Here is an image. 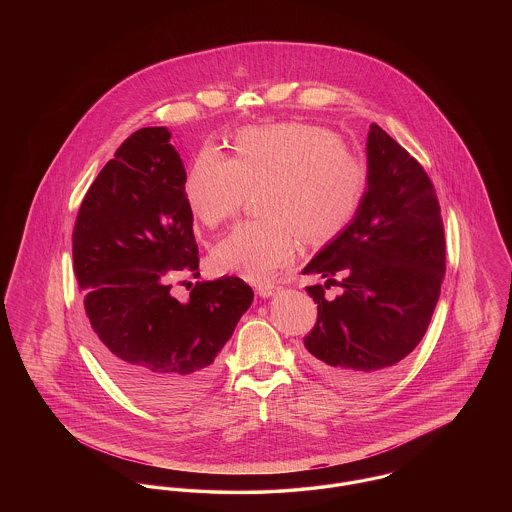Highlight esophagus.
Wrapping results in <instances>:
<instances>
[{
  "instance_id": "1",
  "label": "esophagus",
  "mask_w": 512,
  "mask_h": 512,
  "mask_svg": "<svg viewBox=\"0 0 512 512\" xmlns=\"http://www.w3.org/2000/svg\"><path fill=\"white\" fill-rule=\"evenodd\" d=\"M278 292H280V288L274 286V284H265V286H259V288H257L259 297H263V299H268V297H272V295H276Z\"/></svg>"
}]
</instances>
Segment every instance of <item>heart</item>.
<instances>
[{"instance_id": "obj_1", "label": "heart", "mask_w": 512, "mask_h": 512, "mask_svg": "<svg viewBox=\"0 0 512 512\" xmlns=\"http://www.w3.org/2000/svg\"><path fill=\"white\" fill-rule=\"evenodd\" d=\"M366 167L326 128L282 122L251 126L234 140V157L205 147L195 157L184 195L197 219L215 228L234 219L247 194L261 195L265 222H249L213 251L220 272L265 284L292 265L295 230L307 242L340 234L366 192Z\"/></svg>"}]
</instances>
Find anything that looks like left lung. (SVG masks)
Wrapping results in <instances>:
<instances>
[{"label":"left lung","instance_id":"8db88e82","mask_svg":"<svg viewBox=\"0 0 512 512\" xmlns=\"http://www.w3.org/2000/svg\"><path fill=\"white\" fill-rule=\"evenodd\" d=\"M366 174L355 217L301 270L326 278L324 287L344 278L334 302L320 284L307 288L318 318L303 343L309 365L357 390L388 380L424 338L445 274L436 190L378 124L366 138Z\"/></svg>","mask_w":512,"mask_h":512}]
</instances>
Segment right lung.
<instances>
[{
    "mask_svg": "<svg viewBox=\"0 0 512 512\" xmlns=\"http://www.w3.org/2000/svg\"><path fill=\"white\" fill-rule=\"evenodd\" d=\"M171 136L165 126L136 130L90 186L73 232L99 363L157 411L182 409L209 388L220 349L253 303L238 276L197 282L184 303L171 295L176 276L199 268Z\"/></svg>",
    "mask_w": 512,
    "mask_h": 512,
    "instance_id": "obj_1",
    "label": "right lung"
}]
</instances>
